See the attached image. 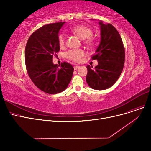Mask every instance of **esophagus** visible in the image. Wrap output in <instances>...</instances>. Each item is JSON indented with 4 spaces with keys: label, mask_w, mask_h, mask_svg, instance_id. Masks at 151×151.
I'll return each instance as SVG.
<instances>
[{
    "label": "esophagus",
    "mask_w": 151,
    "mask_h": 151,
    "mask_svg": "<svg viewBox=\"0 0 151 151\" xmlns=\"http://www.w3.org/2000/svg\"><path fill=\"white\" fill-rule=\"evenodd\" d=\"M79 68V65H75V66L74 67V69L75 70H76L78 69Z\"/></svg>",
    "instance_id": "34e87169"
}]
</instances>
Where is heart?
<instances>
[{"label": "heart", "mask_w": 151, "mask_h": 151, "mask_svg": "<svg viewBox=\"0 0 151 151\" xmlns=\"http://www.w3.org/2000/svg\"><path fill=\"white\" fill-rule=\"evenodd\" d=\"M71 31L73 33L77 35L82 40H87V43H91V36L93 35V31L89 27L84 26V25H79L74 27L71 29ZM58 43L59 46L60 47H63L65 44V35L62 33L59 34L58 36ZM84 52L81 50H69L66 53V57L70 59L71 60L77 62L80 60L81 58L83 55Z\"/></svg>", "instance_id": "obj_1"}]
</instances>
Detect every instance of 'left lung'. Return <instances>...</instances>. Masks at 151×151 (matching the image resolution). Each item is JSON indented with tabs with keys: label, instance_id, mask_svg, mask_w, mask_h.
<instances>
[{
	"label": "left lung",
	"instance_id": "1",
	"mask_svg": "<svg viewBox=\"0 0 151 151\" xmlns=\"http://www.w3.org/2000/svg\"><path fill=\"white\" fill-rule=\"evenodd\" d=\"M101 31V40L93 60H97L98 64L91 68L87 66L86 82L91 88L104 90L111 87L119 78L125 63V49L121 36L111 24L99 21Z\"/></svg>",
	"mask_w": 151,
	"mask_h": 151
}]
</instances>
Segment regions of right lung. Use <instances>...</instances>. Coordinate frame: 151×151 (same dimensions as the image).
Masks as SVG:
<instances>
[{"label":"right lung","mask_w":151,"mask_h":151,"mask_svg":"<svg viewBox=\"0 0 151 151\" xmlns=\"http://www.w3.org/2000/svg\"><path fill=\"white\" fill-rule=\"evenodd\" d=\"M65 22L45 25L29 38L25 48V63L28 74L38 89L50 94L65 90L70 83L74 68L67 62L59 67L53 64V55L60 50L59 31Z\"/></svg>","instance_id":"right-lung-1"}]
</instances>
